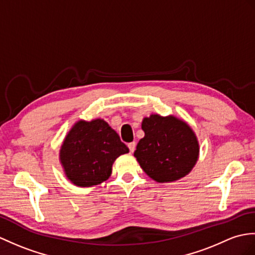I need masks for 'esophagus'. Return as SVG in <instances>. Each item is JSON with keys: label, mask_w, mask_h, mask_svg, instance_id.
Segmentation results:
<instances>
[{"label": "esophagus", "mask_w": 255, "mask_h": 255, "mask_svg": "<svg viewBox=\"0 0 255 255\" xmlns=\"http://www.w3.org/2000/svg\"><path fill=\"white\" fill-rule=\"evenodd\" d=\"M128 147H129V151L130 153H133L134 149H135V142H130V143H128Z\"/></svg>", "instance_id": "1"}]
</instances>
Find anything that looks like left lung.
<instances>
[{
  "mask_svg": "<svg viewBox=\"0 0 255 255\" xmlns=\"http://www.w3.org/2000/svg\"><path fill=\"white\" fill-rule=\"evenodd\" d=\"M144 137L133 155L156 182H171L190 173L199 157V142L187 123L175 116L152 114L143 118Z\"/></svg>",
  "mask_w": 255,
  "mask_h": 255,
  "instance_id": "1",
  "label": "left lung"
}]
</instances>
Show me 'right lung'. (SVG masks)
<instances>
[{"instance_id": "right-lung-1", "label": "right lung", "mask_w": 255, "mask_h": 255, "mask_svg": "<svg viewBox=\"0 0 255 255\" xmlns=\"http://www.w3.org/2000/svg\"><path fill=\"white\" fill-rule=\"evenodd\" d=\"M129 149L105 121H79L69 130L60 150L67 178L78 187H92L109 179L115 159Z\"/></svg>"}]
</instances>
